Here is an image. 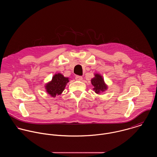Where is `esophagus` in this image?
Here are the masks:
<instances>
[{
  "label": "esophagus",
  "mask_w": 157,
  "mask_h": 157,
  "mask_svg": "<svg viewBox=\"0 0 157 157\" xmlns=\"http://www.w3.org/2000/svg\"><path fill=\"white\" fill-rule=\"evenodd\" d=\"M75 80L77 81H82L83 80V77L82 76L79 75H76L75 76Z\"/></svg>",
  "instance_id": "1"
}]
</instances>
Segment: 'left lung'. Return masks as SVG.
<instances>
[{"label": "left lung", "instance_id": "obj_1", "mask_svg": "<svg viewBox=\"0 0 157 157\" xmlns=\"http://www.w3.org/2000/svg\"><path fill=\"white\" fill-rule=\"evenodd\" d=\"M90 82L94 86L93 90L97 94H100V93L108 90V86L105 83L103 77L98 73L94 74V77L91 79Z\"/></svg>", "mask_w": 157, "mask_h": 157}]
</instances>
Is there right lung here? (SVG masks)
I'll return each mask as SVG.
<instances>
[{"label":"right lung","instance_id":"1","mask_svg":"<svg viewBox=\"0 0 157 157\" xmlns=\"http://www.w3.org/2000/svg\"><path fill=\"white\" fill-rule=\"evenodd\" d=\"M69 78L65 77L60 73L56 74L52 78L51 81L45 85V89L48 94L52 97H56L62 93L67 83Z\"/></svg>","mask_w":157,"mask_h":157}]
</instances>
